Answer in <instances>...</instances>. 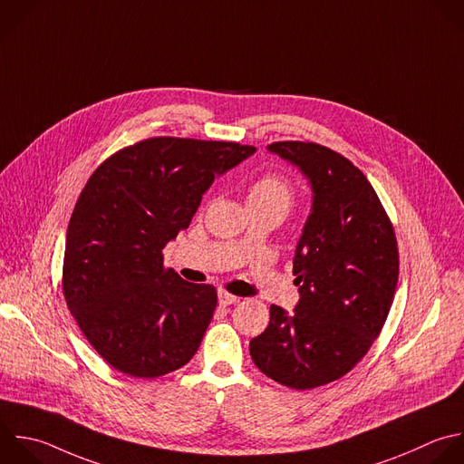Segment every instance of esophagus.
<instances>
[{
	"instance_id": "34e87169",
	"label": "esophagus",
	"mask_w": 464,
	"mask_h": 464,
	"mask_svg": "<svg viewBox=\"0 0 464 464\" xmlns=\"http://www.w3.org/2000/svg\"><path fill=\"white\" fill-rule=\"evenodd\" d=\"M218 301H219L221 306H228V304L237 303L239 297L234 295V294H228V292H225V290H219V292H218Z\"/></svg>"
}]
</instances>
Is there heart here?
I'll list each match as a JSON object with an SVG mask.
<instances>
[{"mask_svg": "<svg viewBox=\"0 0 464 464\" xmlns=\"http://www.w3.org/2000/svg\"><path fill=\"white\" fill-rule=\"evenodd\" d=\"M246 203L248 208L274 210L286 216L294 203V188L281 176H263L252 183Z\"/></svg>", "mask_w": 464, "mask_h": 464, "instance_id": "b5f03b06", "label": "heart"}]
</instances>
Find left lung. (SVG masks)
Instances as JSON below:
<instances>
[{
  "label": "left lung",
  "mask_w": 464,
  "mask_h": 464,
  "mask_svg": "<svg viewBox=\"0 0 464 464\" xmlns=\"http://www.w3.org/2000/svg\"><path fill=\"white\" fill-rule=\"evenodd\" d=\"M266 149L308 179L312 205L294 254L299 301L290 314L270 306L250 355L279 384L308 390L348 373L379 335L397 286V243L377 194L346 158L301 141Z\"/></svg>",
  "instance_id": "left-lung-1"
}]
</instances>
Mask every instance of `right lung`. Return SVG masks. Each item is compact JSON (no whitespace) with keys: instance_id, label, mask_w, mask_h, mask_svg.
<instances>
[{"instance_id":"add662e5","label":"right lung","mask_w":464,"mask_h":464,"mask_svg":"<svg viewBox=\"0 0 464 464\" xmlns=\"http://www.w3.org/2000/svg\"><path fill=\"white\" fill-rule=\"evenodd\" d=\"M254 147L152 138L109 158L69 223L63 294L94 350L116 370L152 379L185 366L218 304L216 288L163 268L203 194Z\"/></svg>"}]
</instances>
